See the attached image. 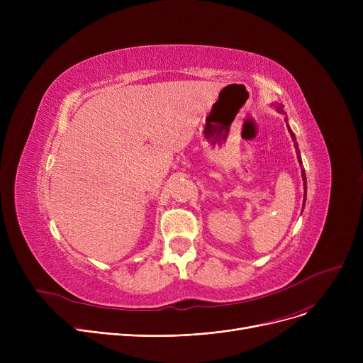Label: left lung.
Wrapping results in <instances>:
<instances>
[{
	"label": "left lung",
	"mask_w": 363,
	"mask_h": 363,
	"mask_svg": "<svg viewBox=\"0 0 363 363\" xmlns=\"http://www.w3.org/2000/svg\"><path fill=\"white\" fill-rule=\"evenodd\" d=\"M275 108H277V111L278 113H282V114H285V111H284V107L281 106V104H277L275 106ZM285 122H287V119H285ZM287 128H289V132H290V135H291V138H293V141H294V145H296V151H297V159H298V163L301 164V157H300V151H298V145H297V143H296V135L293 133V130H291V128L289 126V122H287ZM301 178H303V185H304V200H306V174H304V170L301 169Z\"/></svg>",
	"instance_id": "left-lung-1"
}]
</instances>
